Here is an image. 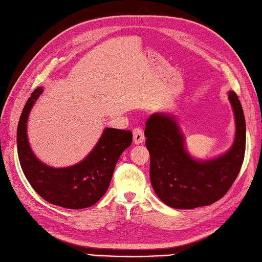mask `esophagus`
<instances>
[{
    "label": "esophagus",
    "instance_id": "obj_1",
    "mask_svg": "<svg viewBox=\"0 0 262 262\" xmlns=\"http://www.w3.org/2000/svg\"><path fill=\"white\" fill-rule=\"evenodd\" d=\"M143 140H145L143 130L140 129V127H136V129L133 130V142H135L136 145H140V143L143 142Z\"/></svg>",
    "mask_w": 262,
    "mask_h": 262
}]
</instances>
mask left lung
<instances>
[{
  "instance_id": "left-lung-1",
  "label": "left lung",
  "mask_w": 262,
  "mask_h": 262,
  "mask_svg": "<svg viewBox=\"0 0 262 262\" xmlns=\"http://www.w3.org/2000/svg\"><path fill=\"white\" fill-rule=\"evenodd\" d=\"M236 131L228 150L208 161L194 159L174 115L155 113L146 122V147L150 154V181L155 193L176 209L209 206L223 198L237 178L245 152V119L237 95L228 93Z\"/></svg>"
}]
</instances>
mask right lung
Returning <instances> with one entry per match:
<instances>
[{
    "label": "right lung",
    "mask_w": 262,
    "mask_h": 262,
    "mask_svg": "<svg viewBox=\"0 0 262 262\" xmlns=\"http://www.w3.org/2000/svg\"><path fill=\"white\" fill-rule=\"evenodd\" d=\"M42 88L35 89L21 113L17 130L19 162L30 185L42 199L68 209L95 205L107 191L121 154L131 146L132 132L106 127L88 156L69 167L47 166L35 156L27 137V122Z\"/></svg>",
    "instance_id": "right-lung-1"
}]
</instances>
